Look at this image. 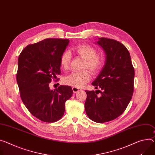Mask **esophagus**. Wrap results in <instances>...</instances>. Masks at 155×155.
Wrapping results in <instances>:
<instances>
[{
	"label": "esophagus",
	"instance_id": "1",
	"mask_svg": "<svg viewBox=\"0 0 155 155\" xmlns=\"http://www.w3.org/2000/svg\"><path fill=\"white\" fill-rule=\"evenodd\" d=\"M72 90H73V92H74V93H77L78 91H80V89L78 88H76V87H73V88H72Z\"/></svg>",
	"mask_w": 155,
	"mask_h": 155
}]
</instances>
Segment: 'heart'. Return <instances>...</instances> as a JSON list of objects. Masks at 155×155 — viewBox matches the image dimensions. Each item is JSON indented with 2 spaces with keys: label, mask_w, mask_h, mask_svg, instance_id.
Here are the masks:
<instances>
[{
  "label": "heart",
  "mask_w": 155,
  "mask_h": 155,
  "mask_svg": "<svg viewBox=\"0 0 155 155\" xmlns=\"http://www.w3.org/2000/svg\"><path fill=\"white\" fill-rule=\"evenodd\" d=\"M73 51L78 54L80 57L85 60L84 68H88L93 73L100 71L104 65V59L101 56L96 55V49L87 45H80ZM70 54L68 52H64L61 57V66L64 69H67L70 61ZM91 79V75L88 70L83 72H72L67 75L64 79V83L66 85L76 88H81L88 82Z\"/></svg>",
  "instance_id": "b5f03b06"
}]
</instances>
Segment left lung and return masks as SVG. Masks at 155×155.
Here are the masks:
<instances>
[{"mask_svg":"<svg viewBox=\"0 0 155 155\" xmlns=\"http://www.w3.org/2000/svg\"><path fill=\"white\" fill-rule=\"evenodd\" d=\"M95 43L103 49L106 60L91 83L97 90L85 91V109L91 120L103 123L116 119L127 107L134 92L135 71L129 51L120 42L99 38Z\"/></svg>","mask_w":155,"mask_h":155,"instance_id":"obj_1","label":"left lung"}]
</instances>
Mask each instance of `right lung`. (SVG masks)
<instances>
[{
  "label": "right lung",
  "instance_id": "right-lung-1",
  "mask_svg": "<svg viewBox=\"0 0 155 155\" xmlns=\"http://www.w3.org/2000/svg\"><path fill=\"white\" fill-rule=\"evenodd\" d=\"M68 44V39L48 38L26 46L19 55L17 81L21 100L41 121L61 119L65 101L72 96L70 86L49 88V83L61 74L60 59Z\"/></svg>",
  "mask_w": 155,
  "mask_h": 155
}]
</instances>
